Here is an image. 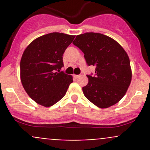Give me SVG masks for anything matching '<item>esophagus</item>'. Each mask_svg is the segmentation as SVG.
<instances>
[{
  "label": "esophagus",
  "mask_w": 150,
  "mask_h": 150,
  "mask_svg": "<svg viewBox=\"0 0 150 150\" xmlns=\"http://www.w3.org/2000/svg\"><path fill=\"white\" fill-rule=\"evenodd\" d=\"M80 76H81V75H74V77H75V78H78Z\"/></svg>",
  "instance_id": "esophagus-1"
}]
</instances>
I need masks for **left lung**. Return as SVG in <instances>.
Instances as JSON below:
<instances>
[{
	"mask_svg": "<svg viewBox=\"0 0 150 150\" xmlns=\"http://www.w3.org/2000/svg\"><path fill=\"white\" fill-rule=\"evenodd\" d=\"M84 53L88 65L96 67L83 87L86 98L99 108H108L125 96L131 82L130 59L116 40L97 33L78 35L72 42Z\"/></svg>",
	"mask_w": 150,
	"mask_h": 150,
	"instance_id": "1",
	"label": "left lung"
}]
</instances>
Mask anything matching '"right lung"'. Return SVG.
Returning <instances> with one entry per match:
<instances>
[{
	"mask_svg": "<svg viewBox=\"0 0 150 150\" xmlns=\"http://www.w3.org/2000/svg\"><path fill=\"white\" fill-rule=\"evenodd\" d=\"M75 35L51 33L37 38L24 51L20 79L28 96L36 103L49 107L64 97L72 76L60 72L62 55Z\"/></svg>",
	"mask_w": 150,
	"mask_h": 150,
	"instance_id": "1",
	"label": "right lung"
}]
</instances>
